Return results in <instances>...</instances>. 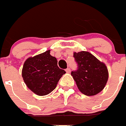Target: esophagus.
I'll return each mask as SVG.
<instances>
[{"label": "esophagus", "mask_w": 126, "mask_h": 126, "mask_svg": "<svg viewBox=\"0 0 126 126\" xmlns=\"http://www.w3.org/2000/svg\"><path fill=\"white\" fill-rule=\"evenodd\" d=\"M66 73H70V71H71V69H70V68H66Z\"/></svg>", "instance_id": "obj_1"}]
</instances>
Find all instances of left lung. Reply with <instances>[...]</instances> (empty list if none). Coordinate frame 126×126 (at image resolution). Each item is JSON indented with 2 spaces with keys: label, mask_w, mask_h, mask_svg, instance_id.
<instances>
[{
  "label": "left lung",
  "mask_w": 126,
  "mask_h": 126,
  "mask_svg": "<svg viewBox=\"0 0 126 126\" xmlns=\"http://www.w3.org/2000/svg\"><path fill=\"white\" fill-rule=\"evenodd\" d=\"M77 69L71 75L81 92L86 95H94L106 85L109 77L106 66L91 53L81 51L73 53Z\"/></svg>",
  "instance_id": "obj_1"
}]
</instances>
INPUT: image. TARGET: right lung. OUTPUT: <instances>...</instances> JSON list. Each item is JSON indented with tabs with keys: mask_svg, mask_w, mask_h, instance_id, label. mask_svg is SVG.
Segmentation results:
<instances>
[{
	"mask_svg": "<svg viewBox=\"0 0 126 126\" xmlns=\"http://www.w3.org/2000/svg\"><path fill=\"white\" fill-rule=\"evenodd\" d=\"M66 71L58 68L57 60L50 50L29 58L24 63L22 77L28 88L38 95L53 91Z\"/></svg>",
	"mask_w": 126,
	"mask_h": 126,
	"instance_id": "right-lung-1",
	"label": "right lung"
}]
</instances>
